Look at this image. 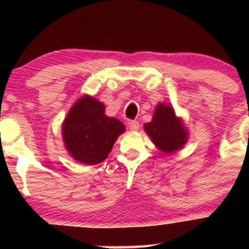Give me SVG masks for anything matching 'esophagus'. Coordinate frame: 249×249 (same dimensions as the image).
Returning a JSON list of instances; mask_svg holds the SVG:
<instances>
[{"label":"esophagus","mask_w":249,"mask_h":249,"mask_svg":"<svg viewBox=\"0 0 249 249\" xmlns=\"http://www.w3.org/2000/svg\"><path fill=\"white\" fill-rule=\"evenodd\" d=\"M129 128L131 131H138L139 130V122L138 121H130L129 122Z\"/></svg>","instance_id":"34e87169"}]
</instances>
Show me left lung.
<instances>
[{"label": "left lung", "mask_w": 249, "mask_h": 249, "mask_svg": "<svg viewBox=\"0 0 249 249\" xmlns=\"http://www.w3.org/2000/svg\"><path fill=\"white\" fill-rule=\"evenodd\" d=\"M144 130L156 148L165 154L181 149L189 136L182 119L177 117L172 105L165 103L156 105L152 121L144 124Z\"/></svg>", "instance_id": "8db88e82"}]
</instances>
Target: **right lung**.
<instances>
[{"label": "right lung", "mask_w": 249, "mask_h": 249, "mask_svg": "<svg viewBox=\"0 0 249 249\" xmlns=\"http://www.w3.org/2000/svg\"><path fill=\"white\" fill-rule=\"evenodd\" d=\"M124 131V124L107 117L104 104L89 95L74 102L62 124L67 152L73 160L87 165L103 162Z\"/></svg>", "instance_id": "1"}]
</instances>
